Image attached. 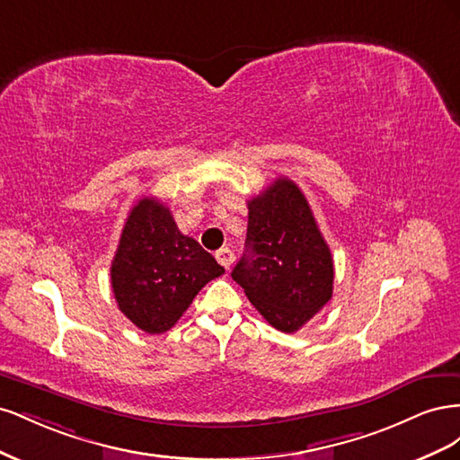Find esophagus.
<instances>
[{"instance_id": "34e87169", "label": "esophagus", "mask_w": 460, "mask_h": 460, "mask_svg": "<svg viewBox=\"0 0 460 460\" xmlns=\"http://www.w3.org/2000/svg\"><path fill=\"white\" fill-rule=\"evenodd\" d=\"M215 257H217V261L222 264V267H225L226 270L232 267V262H234V252L230 247H222V249H218V252L215 253Z\"/></svg>"}]
</instances>
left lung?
<instances>
[{"label":"left lung","mask_w":460,"mask_h":460,"mask_svg":"<svg viewBox=\"0 0 460 460\" xmlns=\"http://www.w3.org/2000/svg\"><path fill=\"white\" fill-rule=\"evenodd\" d=\"M247 208L245 253L232 278L270 326L297 332L332 299L330 247L294 180H274Z\"/></svg>","instance_id":"8db88e82"}]
</instances>
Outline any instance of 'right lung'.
I'll return each mask as SVG.
<instances>
[{
    "label": "right lung",
    "mask_w": 460,
    "mask_h": 460,
    "mask_svg": "<svg viewBox=\"0 0 460 460\" xmlns=\"http://www.w3.org/2000/svg\"><path fill=\"white\" fill-rule=\"evenodd\" d=\"M225 269L178 230L169 207L137 201L124 222L111 262V286L120 313L147 333L171 330L199 289Z\"/></svg>",
    "instance_id": "right-lung-1"
}]
</instances>
